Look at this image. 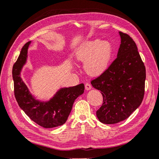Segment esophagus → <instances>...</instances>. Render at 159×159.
<instances>
[{"mask_svg": "<svg viewBox=\"0 0 159 159\" xmlns=\"http://www.w3.org/2000/svg\"><path fill=\"white\" fill-rule=\"evenodd\" d=\"M91 89H92V85L89 84V83H87V84H85V89L88 91V90H90Z\"/></svg>", "mask_w": 159, "mask_h": 159, "instance_id": "34e87169", "label": "esophagus"}]
</instances>
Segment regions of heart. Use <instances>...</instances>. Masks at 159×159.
I'll return each mask as SVG.
<instances>
[{
  "mask_svg": "<svg viewBox=\"0 0 159 159\" xmlns=\"http://www.w3.org/2000/svg\"><path fill=\"white\" fill-rule=\"evenodd\" d=\"M113 53V47L108 41L94 39L87 41L76 51V59L85 62L84 70L90 76L97 77L108 68Z\"/></svg>",
  "mask_w": 159,
  "mask_h": 159,
  "instance_id": "1",
  "label": "heart"
}]
</instances>
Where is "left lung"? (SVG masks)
<instances>
[{
    "instance_id": "obj_1",
    "label": "left lung",
    "mask_w": 159,
    "mask_h": 159,
    "mask_svg": "<svg viewBox=\"0 0 159 159\" xmlns=\"http://www.w3.org/2000/svg\"><path fill=\"white\" fill-rule=\"evenodd\" d=\"M119 34L121 43L116 59L91 82L103 96L97 116L103 124L127 119L140 106L144 95L146 69L136 43L127 34L119 32Z\"/></svg>"
}]
</instances>
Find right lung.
Returning <instances> with one entry per match:
<instances>
[{"label":"right lung","instance_id":"obj_1","mask_svg":"<svg viewBox=\"0 0 159 159\" xmlns=\"http://www.w3.org/2000/svg\"><path fill=\"white\" fill-rule=\"evenodd\" d=\"M30 43L31 41H29L25 44L12 67L15 98L20 108L39 125L44 128L62 125L68 118L75 99L84 93V85L80 84L61 88L47 101L36 99L21 78V71L27 62Z\"/></svg>","mask_w":159,"mask_h":159}]
</instances>
